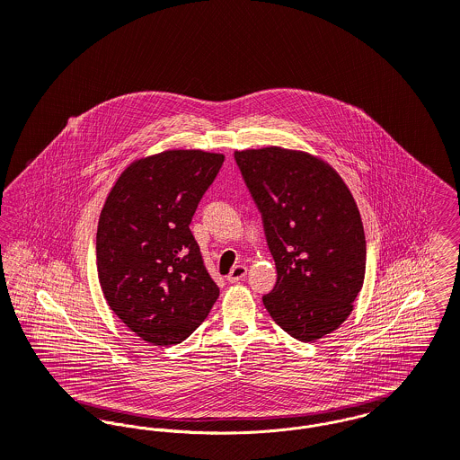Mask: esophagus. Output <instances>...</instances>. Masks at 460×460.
Here are the masks:
<instances>
[{"label":"esophagus","instance_id":"1","mask_svg":"<svg viewBox=\"0 0 460 460\" xmlns=\"http://www.w3.org/2000/svg\"><path fill=\"white\" fill-rule=\"evenodd\" d=\"M246 270H248V268L243 266V264L234 266V268L231 270V272L227 274V281H229V283H238V281H242L244 276H246Z\"/></svg>","mask_w":460,"mask_h":460}]
</instances>
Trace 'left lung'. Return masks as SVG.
Wrapping results in <instances>:
<instances>
[{"label":"left lung","instance_id":"left-lung-1","mask_svg":"<svg viewBox=\"0 0 460 460\" xmlns=\"http://www.w3.org/2000/svg\"><path fill=\"white\" fill-rule=\"evenodd\" d=\"M264 220L278 279L264 296L288 335L314 342L354 309L367 242L351 190L322 158L278 146L234 153Z\"/></svg>","mask_w":460,"mask_h":460}]
</instances>
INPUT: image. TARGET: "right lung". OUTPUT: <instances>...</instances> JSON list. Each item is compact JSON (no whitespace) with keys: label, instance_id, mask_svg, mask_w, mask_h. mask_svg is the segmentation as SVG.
I'll list each match as a JSON object with an SVG mask.
<instances>
[{"label":"right lung","instance_id":"obj_1","mask_svg":"<svg viewBox=\"0 0 460 460\" xmlns=\"http://www.w3.org/2000/svg\"><path fill=\"white\" fill-rule=\"evenodd\" d=\"M224 155L168 149L130 163L97 226V272L112 313L155 346L188 339L218 287L190 233V218Z\"/></svg>","mask_w":460,"mask_h":460}]
</instances>
